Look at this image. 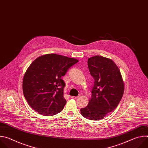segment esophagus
Here are the masks:
<instances>
[{
    "label": "esophagus",
    "instance_id": "1",
    "mask_svg": "<svg viewBox=\"0 0 148 148\" xmlns=\"http://www.w3.org/2000/svg\"><path fill=\"white\" fill-rule=\"evenodd\" d=\"M79 97V96H77V97H71V98H74V99H77V98H78Z\"/></svg>",
    "mask_w": 148,
    "mask_h": 148
}]
</instances>
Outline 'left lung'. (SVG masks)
Instances as JSON below:
<instances>
[{
	"label": "left lung",
	"instance_id": "left-lung-1",
	"mask_svg": "<svg viewBox=\"0 0 148 148\" xmlns=\"http://www.w3.org/2000/svg\"><path fill=\"white\" fill-rule=\"evenodd\" d=\"M88 67L94 79L91 98L81 114L90 120H100L114 110L124 92L119 69L111 59L95 56L88 59Z\"/></svg>",
	"mask_w": 148,
	"mask_h": 148
}]
</instances>
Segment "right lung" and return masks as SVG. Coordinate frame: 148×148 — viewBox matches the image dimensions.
I'll use <instances>...</instances> for the list:
<instances>
[{"label":"right lung","mask_w":148,"mask_h":148,"mask_svg":"<svg viewBox=\"0 0 148 148\" xmlns=\"http://www.w3.org/2000/svg\"><path fill=\"white\" fill-rule=\"evenodd\" d=\"M78 61L76 58L47 54L35 59L23 79V92L31 108L38 114L51 116L60 112L67 101L65 83L61 78Z\"/></svg>","instance_id":"obj_1"}]
</instances>
